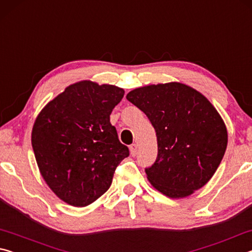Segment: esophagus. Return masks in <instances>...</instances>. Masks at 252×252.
<instances>
[{"label":"esophagus","instance_id":"obj_1","mask_svg":"<svg viewBox=\"0 0 252 252\" xmlns=\"http://www.w3.org/2000/svg\"><path fill=\"white\" fill-rule=\"evenodd\" d=\"M136 152H138V146H136L135 143L131 144V146H130V153H131V156H132V157H135V156H136Z\"/></svg>","mask_w":252,"mask_h":252}]
</instances>
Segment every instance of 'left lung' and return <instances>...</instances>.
<instances>
[{"label":"left lung","instance_id":"left-lung-1","mask_svg":"<svg viewBox=\"0 0 252 252\" xmlns=\"http://www.w3.org/2000/svg\"><path fill=\"white\" fill-rule=\"evenodd\" d=\"M126 99L146 113L157 132V160L146 169L151 186L181 199L208 183L228 144L227 127L211 102L180 82L136 88Z\"/></svg>","mask_w":252,"mask_h":252}]
</instances>
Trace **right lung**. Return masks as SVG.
Segmentation results:
<instances>
[{
	"label": "right lung",
	"mask_w": 252,
	"mask_h": 252,
	"mask_svg": "<svg viewBox=\"0 0 252 252\" xmlns=\"http://www.w3.org/2000/svg\"><path fill=\"white\" fill-rule=\"evenodd\" d=\"M123 95L116 85L80 81L51 100L34 121L31 141L41 176L70 206H89L105 193L129 156L110 123Z\"/></svg>",
	"instance_id": "1"
}]
</instances>
